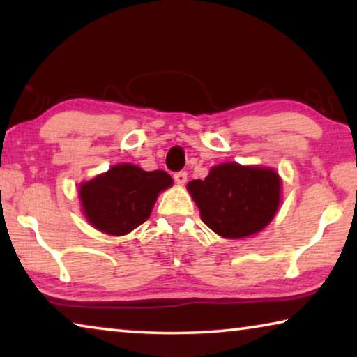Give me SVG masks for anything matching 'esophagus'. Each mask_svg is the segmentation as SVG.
<instances>
[{
	"label": "esophagus",
	"mask_w": 357,
	"mask_h": 357,
	"mask_svg": "<svg viewBox=\"0 0 357 357\" xmlns=\"http://www.w3.org/2000/svg\"><path fill=\"white\" fill-rule=\"evenodd\" d=\"M174 180L177 182L178 185H183L185 182H187V172H183V170H180V172L174 174Z\"/></svg>",
	"instance_id": "1"
}]
</instances>
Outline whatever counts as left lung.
I'll list each match as a JSON object with an SVG mask.
<instances>
[{
	"label": "left lung",
	"mask_w": 357,
	"mask_h": 357,
	"mask_svg": "<svg viewBox=\"0 0 357 357\" xmlns=\"http://www.w3.org/2000/svg\"><path fill=\"white\" fill-rule=\"evenodd\" d=\"M199 216L224 238H242L265 229L280 208L281 178L270 167L226 162L204 180L187 185Z\"/></svg>",
	"instance_id": "obj_1"
}]
</instances>
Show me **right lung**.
Instances as JSON below:
<instances>
[{"instance_id":"1","label":"right lung","mask_w":357,"mask_h":357,"mask_svg":"<svg viewBox=\"0 0 357 357\" xmlns=\"http://www.w3.org/2000/svg\"><path fill=\"white\" fill-rule=\"evenodd\" d=\"M172 183L164 170L146 172L133 164L114 165L109 172L81 183L82 213L100 232L125 236L151 216L159 193Z\"/></svg>"}]
</instances>
